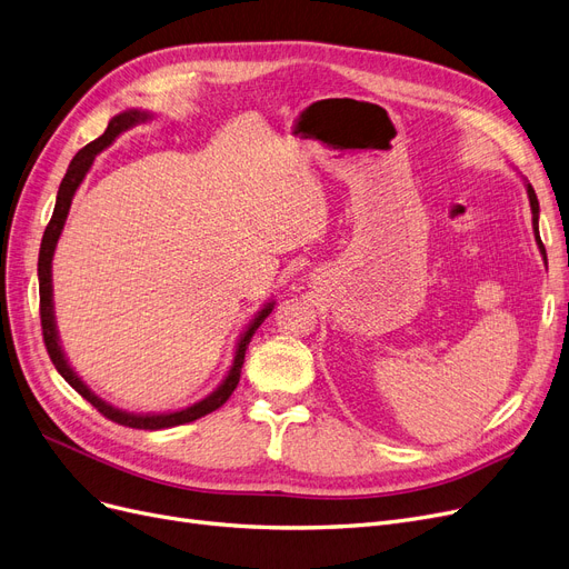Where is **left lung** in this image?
Returning <instances> with one entry per match:
<instances>
[{"label": "left lung", "mask_w": 569, "mask_h": 569, "mask_svg": "<svg viewBox=\"0 0 569 569\" xmlns=\"http://www.w3.org/2000/svg\"><path fill=\"white\" fill-rule=\"evenodd\" d=\"M523 183H526V190H528V200H530V211H532V232H535V241H537V246H539V251H541V258H545V260H547V251H545V246H541V239H539V202H537V194H535L532 186L528 183V179H523Z\"/></svg>", "instance_id": "obj_1"}]
</instances>
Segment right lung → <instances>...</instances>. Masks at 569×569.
Masks as SVG:
<instances>
[{
  "label": "right lung",
  "mask_w": 569,
  "mask_h": 569,
  "mask_svg": "<svg viewBox=\"0 0 569 569\" xmlns=\"http://www.w3.org/2000/svg\"><path fill=\"white\" fill-rule=\"evenodd\" d=\"M148 120H153V113L151 111H141V109H128V111L113 116L109 120V128L104 130V134L97 137L88 146H83L81 151L73 156V160L69 162L67 174H64V179L60 183V190H58V200H56L51 223H48V228L43 232L41 249H39V311H41V330H43V341H46L48 356H51V360H53L58 372L62 375V379L73 390H77L81 398H86L97 411L104 413L107 418H111L113 423L137 428V430H162V428H174V426L192 423V421H197V418H202V416L216 411L218 407H223L228 402L232 390L239 383L241 365H243L246 349H249V341L256 335V330L262 326V320L271 313V309H274L277 302L274 300L264 302L262 309L256 313V318L249 323V328H246L243 335L237 339L234 358H232V365L228 369L226 379L220 381L218 388L213 392H209L204 400L194 402V405H190L186 409L164 411V413H132V411H126V409H118V407L109 405L107 400H102L100 395H94L86 386V381L77 372H73V367L69 365V360L64 356V349H62V343H60L58 323H56V309H53V256H56V246H58V239H60V234L64 230L73 194H77L79 186L83 183V179H86V174L90 171L94 158L100 156L104 148H109L122 132H128L130 128L139 126V122H148Z\"/></svg>",
  "instance_id": "1"
}]
</instances>
